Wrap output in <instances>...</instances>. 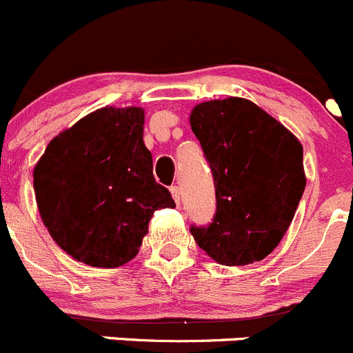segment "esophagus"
I'll list each match as a JSON object with an SVG mask.
<instances>
[{
	"label": "esophagus",
	"instance_id": "1",
	"mask_svg": "<svg viewBox=\"0 0 353 353\" xmlns=\"http://www.w3.org/2000/svg\"><path fill=\"white\" fill-rule=\"evenodd\" d=\"M170 190H172V195H173V199H175L176 204H180V199H181V192H180V188H178L176 185H173V187L170 188Z\"/></svg>",
	"mask_w": 353,
	"mask_h": 353
}]
</instances>
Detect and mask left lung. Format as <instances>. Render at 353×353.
I'll return each instance as SVG.
<instances>
[{"label": "left lung", "mask_w": 353, "mask_h": 353, "mask_svg": "<svg viewBox=\"0 0 353 353\" xmlns=\"http://www.w3.org/2000/svg\"><path fill=\"white\" fill-rule=\"evenodd\" d=\"M190 127L216 192L212 221L192 225L194 240L225 266L264 259L283 239L302 199V145L280 121L242 97L197 104Z\"/></svg>", "instance_id": "8db88e82"}]
</instances>
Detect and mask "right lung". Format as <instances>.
I'll list each match as a JSON object with an SVG mask.
<instances>
[{"label":"right lung","mask_w":353,"mask_h":353,"mask_svg":"<svg viewBox=\"0 0 353 353\" xmlns=\"http://www.w3.org/2000/svg\"><path fill=\"white\" fill-rule=\"evenodd\" d=\"M141 108H101L48 144L34 168L37 208L54 242L94 268L134 259L152 212L175 201L152 175Z\"/></svg>","instance_id":"add662e5"}]
</instances>
